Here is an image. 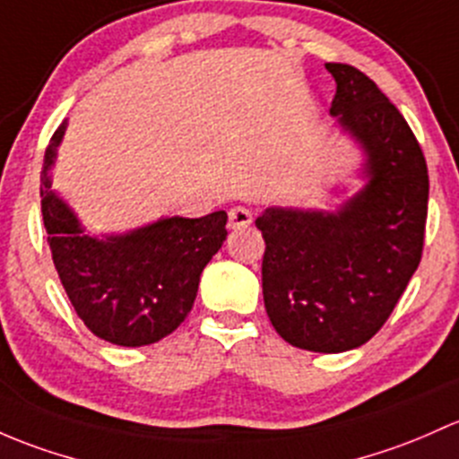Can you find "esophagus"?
Returning <instances> with one entry per match:
<instances>
[{"mask_svg": "<svg viewBox=\"0 0 459 459\" xmlns=\"http://www.w3.org/2000/svg\"><path fill=\"white\" fill-rule=\"evenodd\" d=\"M250 221H253V213L248 209H244V206H235V209L229 211V229H246Z\"/></svg>", "mask_w": 459, "mask_h": 459, "instance_id": "1", "label": "esophagus"}]
</instances>
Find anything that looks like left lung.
<instances>
[{
    "label": "left lung",
    "instance_id": "1",
    "mask_svg": "<svg viewBox=\"0 0 459 459\" xmlns=\"http://www.w3.org/2000/svg\"><path fill=\"white\" fill-rule=\"evenodd\" d=\"M330 114L363 152V186L336 211L266 206L264 306L294 347L339 354L368 343L416 273L427 224L429 173L407 120L363 72L325 64Z\"/></svg>",
    "mask_w": 459,
    "mask_h": 459
}]
</instances>
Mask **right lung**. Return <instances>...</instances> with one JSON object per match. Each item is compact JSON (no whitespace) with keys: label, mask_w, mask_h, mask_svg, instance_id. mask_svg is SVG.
<instances>
[{"label":"right lung","mask_w":459,"mask_h":459,"mask_svg":"<svg viewBox=\"0 0 459 459\" xmlns=\"http://www.w3.org/2000/svg\"><path fill=\"white\" fill-rule=\"evenodd\" d=\"M65 127L61 123L43 156L41 213L67 299L99 339L123 347L156 343L191 312L202 270L229 235V215H173L127 233L90 235L74 209L52 189V167Z\"/></svg>","instance_id":"obj_1"}]
</instances>
